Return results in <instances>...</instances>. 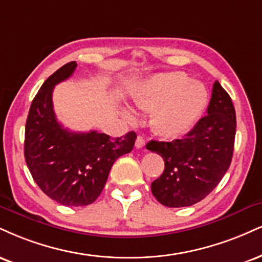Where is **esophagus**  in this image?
<instances>
[{"mask_svg": "<svg viewBox=\"0 0 262 262\" xmlns=\"http://www.w3.org/2000/svg\"><path fill=\"white\" fill-rule=\"evenodd\" d=\"M135 146H137V149H143L145 146V139L141 135H138L137 140H135Z\"/></svg>", "mask_w": 262, "mask_h": 262, "instance_id": "esophagus-1", "label": "esophagus"}]
</instances>
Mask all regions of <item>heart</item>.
<instances>
[{
  "instance_id": "heart-1",
  "label": "heart",
  "mask_w": 262,
  "mask_h": 262,
  "mask_svg": "<svg viewBox=\"0 0 262 262\" xmlns=\"http://www.w3.org/2000/svg\"><path fill=\"white\" fill-rule=\"evenodd\" d=\"M207 101L205 86L189 81L182 72L155 75L144 85L134 102L143 111H154L151 125L157 134L173 138L188 133L203 115ZM133 119L129 111L123 112Z\"/></svg>"
}]
</instances>
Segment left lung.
Wrapping results in <instances>:
<instances>
[{
	"mask_svg": "<svg viewBox=\"0 0 262 262\" xmlns=\"http://www.w3.org/2000/svg\"><path fill=\"white\" fill-rule=\"evenodd\" d=\"M235 127L231 97L216 80L207 115L183 139L146 145L165 161V171L151 183L157 201L167 207H185L206 198L231 165Z\"/></svg>",
	"mask_w": 262,
	"mask_h": 262,
	"instance_id": "8db88e82",
	"label": "left lung"
}]
</instances>
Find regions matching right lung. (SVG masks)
<instances>
[{
  "instance_id": "right-lung-1",
  "label": "right lung",
  "mask_w": 262,
  "mask_h": 262,
  "mask_svg": "<svg viewBox=\"0 0 262 262\" xmlns=\"http://www.w3.org/2000/svg\"><path fill=\"white\" fill-rule=\"evenodd\" d=\"M75 68L74 61L62 66L34 97L25 124L24 156L47 196L64 206H86L101 194L116 160L133 150L137 134L113 139L96 130L75 133L63 128L53 111V88Z\"/></svg>"
}]
</instances>
